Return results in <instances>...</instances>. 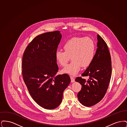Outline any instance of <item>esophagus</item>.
<instances>
[{"mask_svg": "<svg viewBox=\"0 0 127 127\" xmlns=\"http://www.w3.org/2000/svg\"><path fill=\"white\" fill-rule=\"evenodd\" d=\"M70 79H71V82H72V83H73V82H75V79L73 77H70Z\"/></svg>", "mask_w": 127, "mask_h": 127, "instance_id": "1", "label": "esophagus"}]
</instances>
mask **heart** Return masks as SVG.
Returning a JSON list of instances; mask_svg holds the SVG:
<instances>
[{"label":"heart","mask_w":127,"mask_h":127,"mask_svg":"<svg viewBox=\"0 0 127 127\" xmlns=\"http://www.w3.org/2000/svg\"><path fill=\"white\" fill-rule=\"evenodd\" d=\"M65 51L58 50L55 59L61 66H65L70 60L71 62L65 67L62 72L70 76L77 75L81 66H89L93 61L96 53V45L89 37H74L66 41L63 46Z\"/></svg>","instance_id":"1"}]
</instances>
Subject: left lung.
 Wrapping results in <instances>:
<instances>
[{"label": "left lung", "instance_id": "left-lung-1", "mask_svg": "<svg viewBox=\"0 0 127 127\" xmlns=\"http://www.w3.org/2000/svg\"><path fill=\"white\" fill-rule=\"evenodd\" d=\"M97 48L92 62L82 74L89 76L87 81L77 78L82 88L77 95L79 101L86 107H91L99 102L107 91L111 75V61L108 46L102 38L97 35Z\"/></svg>", "mask_w": 127, "mask_h": 127}]
</instances>
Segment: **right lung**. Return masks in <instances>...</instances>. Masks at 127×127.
I'll use <instances>...</instances> for the list:
<instances>
[{
  "label": "right lung",
  "mask_w": 127,
  "mask_h": 127,
  "mask_svg": "<svg viewBox=\"0 0 127 127\" xmlns=\"http://www.w3.org/2000/svg\"><path fill=\"white\" fill-rule=\"evenodd\" d=\"M61 37L59 31L36 36L26 48L22 59L23 78L30 95L47 109L59 106L71 81L66 74L56 75L59 67L55 53Z\"/></svg>",
  "instance_id": "obj_1"
}]
</instances>
